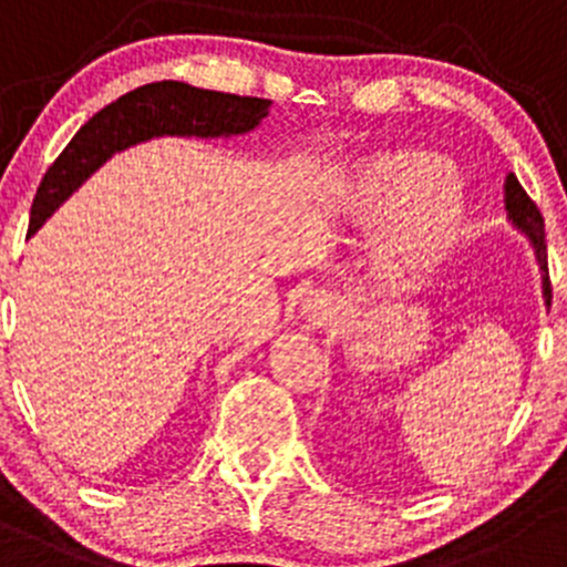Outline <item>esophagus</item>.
I'll return each instance as SVG.
<instances>
[{"instance_id":"34e87169","label":"esophagus","mask_w":567,"mask_h":567,"mask_svg":"<svg viewBox=\"0 0 567 567\" xmlns=\"http://www.w3.org/2000/svg\"><path fill=\"white\" fill-rule=\"evenodd\" d=\"M340 312H343V299H340L338 293H332V290H316V293L307 296L305 305H301V318L316 329L329 327L332 321H338Z\"/></svg>"}]
</instances>
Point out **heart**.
<instances>
[{
  "instance_id": "obj_1",
  "label": "heart",
  "mask_w": 567,
  "mask_h": 567,
  "mask_svg": "<svg viewBox=\"0 0 567 567\" xmlns=\"http://www.w3.org/2000/svg\"><path fill=\"white\" fill-rule=\"evenodd\" d=\"M329 218L349 233L393 227L379 249L390 274H417L457 249L471 229V202L452 163L415 146L357 157L329 188Z\"/></svg>"
}]
</instances>
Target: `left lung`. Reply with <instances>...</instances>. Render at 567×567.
Listing matches in <instances>:
<instances>
[{
  "mask_svg": "<svg viewBox=\"0 0 567 567\" xmlns=\"http://www.w3.org/2000/svg\"><path fill=\"white\" fill-rule=\"evenodd\" d=\"M504 207H507V221L513 224L518 233H524L529 238L532 249H535V260L543 271V301L546 307L551 305V282H548V262H546V233H543V216L537 210L535 202L526 196V190L520 188L518 177L507 174L504 179Z\"/></svg>",
  "mask_w": 567,
  "mask_h": 567,
  "instance_id": "8db88e82",
  "label": "left lung"
}]
</instances>
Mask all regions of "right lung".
Returning a JSON list of instances; mask_svg holds the SVG:
<instances>
[{
	"mask_svg": "<svg viewBox=\"0 0 567 567\" xmlns=\"http://www.w3.org/2000/svg\"><path fill=\"white\" fill-rule=\"evenodd\" d=\"M271 99L205 91L188 82L163 80L141 85L99 110L80 126L71 144L43 174L30 210V235L102 168L115 152L152 137H233L246 135L268 115Z\"/></svg>",
	"mask_w": 567,
	"mask_h": 567,
	"instance_id": "add662e5",
	"label": "right lung"
}]
</instances>
